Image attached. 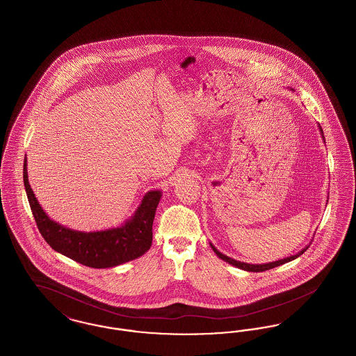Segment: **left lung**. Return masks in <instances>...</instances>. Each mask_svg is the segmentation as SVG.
Instances as JSON below:
<instances>
[{"label":"left lung","instance_id":"obj_1","mask_svg":"<svg viewBox=\"0 0 356 356\" xmlns=\"http://www.w3.org/2000/svg\"><path fill=\"white\" fill-rule=\"evenodd\" d=\"M319 129H321V132L323 134L322 128H321V127H319ZM323 138H324V136H323ZM211 247H212L213 252L218 254L220 259H222L224 261H227V263H229V264L235 266V267L240 268V270H244V271L248 272H263L267 271V270H271V268H275V267H279V266H282V264H286L288 261H291V260H293V259L299 257L300 254H305V251L308 250V247H305V248H303L300 252H298V254H293V256H289V257L282 259V260H277V261H272V263H266V264H248V263H243V261H238V260L231 259V257H228V256L221 254V252H219V251H218L212 244H211Z\"/></svg>","mask_w":356,"mask_h":356}]
</instances>
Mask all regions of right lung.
Segmentation results:
<instances>
[{"label": "right lung", "mask_w": 356, "mask_h": 356, "mask_svg": "<svg viewBox=\"0 0 356 356\" xmlns=\"http://www.w3.org/2000/svg\"><path fill=\"white\" fill-rule=\"evenodd\" d=\"M24 186L40 234L51 248L69 259L90 267L111 268L135 260L152 245V225L161 192L149 191L135 215L121 227L96 232H81L49 219L37 202L28 180L26 157L24 161Z\"/></svg>", "instance_id": "right-lung-1"}]
</instances>
